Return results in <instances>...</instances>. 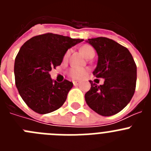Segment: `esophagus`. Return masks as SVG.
I'll return each instance as SVG.
<instances>
[{"label":"esophagus","mask_w":151,"mask_h":151,"mask_svg":"<svg viewBox=\"0 0 151 151\" xmlns=\"http://www.w3.org/2000/svg\"><path fill=\"white\" fill-rule=\"evenodd\" d=\"M73 85H75V86H77V85H80V82H78V81H73Z\"/></svg>","instance_id":"obj_1"}]
</instances>
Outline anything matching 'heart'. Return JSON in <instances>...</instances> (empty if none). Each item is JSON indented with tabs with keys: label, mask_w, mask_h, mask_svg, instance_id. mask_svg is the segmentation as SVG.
<instances>
[{
	"label": "heart",
	"mask_w": 151,
	"mask_h": 151,
	"mask_svg": "<svg viewBox=\"0 0 151 151\" xmlns=\"http://www.w3.org/2000/svg\"><path fill=\"white\" fill-rule=\"evenodd\" d=\"M80 51L85 56L86 58L89 57L91 55H94V50L91 46L88 45H85L80 48ZM69 55V50H67L64 55V59H67ZM88 73V69L82 67H77V66H73L69 69V76L73 78H81L84 77Z\"/></svg>",
	"instance_id": "heart-1"
}]
</instances>
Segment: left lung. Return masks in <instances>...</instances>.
<instances>
[{"instance_id":"obj_1","label":"left lung","mask_w":151,"mask_h":151,"mask_svg":"<svg viewBox=\"0 0 151 151\" xmlns=\"http://www.w3.org/2000/svg\"><path fill=\"white\" fill-rule=\"evenodd\" d=\"M97 52V67L93 72L97 78H104L103 85L90 81L91 88L85 94V101L91 109L104 116L120 112L134 95L137 66L126 47L104 37L86 41Z\"/></svg>"}]
</instances>
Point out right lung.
Instances as JSON below:
<instances>
[{
  "instance_id": "1",
  "label": "right lung",
  "mask_w": 151,
  "mask_h": 151,
  "mask_svg": "<svg viewBox=\"0 0 151 151\" xmlns=\"http://www.w3.org/2000/svg\"><path fill=\"white\" fill-rule=\"evenodd\" d=\"M83 41L47 33L35 36L21 47L14 63L16 86L33 111L51 113L66 101L73 82H56L49 73L60 65L68 49Z\"/></svg>"
}]
</instances>
